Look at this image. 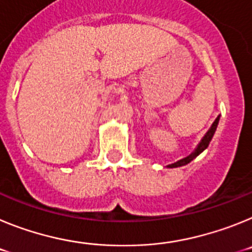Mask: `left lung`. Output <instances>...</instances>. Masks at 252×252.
<instances>
[{
    "mask_svg": "<svg viewBox=\"0 0 252 252\" xmlns=\"http://www.w3.org/2000/svg\"><path fill=\"white\" fill-rule=\"evenodd\" d=\"M218 122H220V116H217V119L215 120V122L212 124V126L209 127V130L207 131L206 135H204L203 137H202V140L199 141V144L197 145V148L194 149V151H193L192 154H189L188 157L183 158V159L178 160V161L173 162V164H169L168 168H179V166H183V165H187V164H189V162L192 161L193 159H195V158L199 155L201 153H203L204 150H206L207 148H208L209 142H211V140H212L213 135H215L216 130H217V126H218Z\"/></svg>",
    "mask_w": 252,
    "mask_h": 252,
    "instance_id": "1",
    "label": "left lung"
}]
</instances>
